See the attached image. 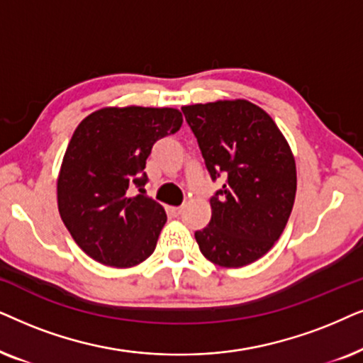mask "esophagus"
I'll list each match as a JSON object with an SVG mask.
<instances>
[{
	"mask_svg": "<svg viewBox=\"0 0 363 363\" xmlns=\"http://www.w3.org/2000/svg\"><path fill=\"white\" fill-rule=\"evenodd\" d=\"M169 214H171L172 217H179L182 214V212H184V207L182 206H179V207H169Z\"/></svg>",
	"mask_w": 363,
	"mask_h": 363,
	"instance_id": "34e87169",
	"label": "esophagus"
}]
</instances>
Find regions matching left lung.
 <instances>
[{
  "instance_id": "1",
  "label": "left lung",
  "mask_w": 363,
  "mask_h": 363,
  "mask_svg": "<svg viewBox=\"0 0 363 363\" xmlns=\"http://www.w3.org/2000/svg\"><path fill=\"white\" fill-rule=\"evenodd\" d=\"M212 181L209 225L196 230L206 259L244 267L267 254L291 216L297 191L296 161L272 118L249 101H217L182 108Z\"/></svg>"
}]
</instances>
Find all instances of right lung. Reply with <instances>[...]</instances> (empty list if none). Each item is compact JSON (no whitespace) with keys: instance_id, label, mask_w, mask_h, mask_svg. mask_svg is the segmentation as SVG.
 Returning a JSON list of instances; mask_svg holds the SVG:
<instances>
[{"instance_id":"right-lung-1","label":"right lung","mask_w":363,"mask_h":363,"mask_svg":"<svg viewBox=\"0 0 363 363\" xmlns=\"http://www.w3.org/2000/svg\"><path fill=\"white\" fill-rule=\"evenodd\" d=\"M172 108H104L81 121L62 159L57 207L76 244L111 267H133L156 249L167 217L131 187L146 186V159L157 139L177 133Z\"/></svg>"}]
</instances>
